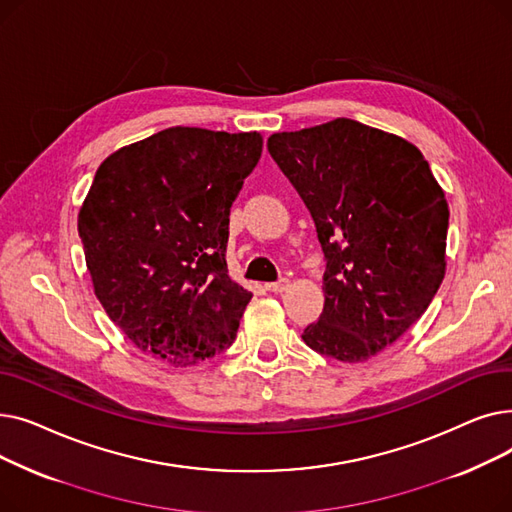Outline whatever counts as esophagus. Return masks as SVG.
<instances>
[{
	"label": "esophagus",
	"instance_id": "34e87169",
	"mask_svg": "<svg viewBox=\"0 0 512 512\" xmlns=\"http://www.w3.org/2000/svg\"><path fill=\"white\" fill-rule=\"evenodd\" d=\"M288 286H290V282H288L286 278H282V280H278V282H270V284H265V288L270 290V292H284Z\"/></svg>",
	"mask_w": 512,
	"mask_h": 512
}]
</instances>
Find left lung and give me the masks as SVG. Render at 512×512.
I'll list each match as a JSON object with an SVG mask.
<instances>
[{"mask_svg": "<svg viewBox=\"0 0 512 512\" xmlns=\"http://www.w3.org/2000/svg\"><path fill=\"white\" fill-rule=\"evenodd\" d=\"M267 151L297 188L326 259L315 353L359 363L425 313L446 270L448 203L421 151L357 120L276 132Z\"/></svg>", "mask_w": 512, "mask_h": 512, "instance_id": "1", "label": "left lung"}]
</instances>
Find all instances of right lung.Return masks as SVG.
<instances>
[{"label": "right lung", "instance_id": "obj_1", "mask_svg": "<svg viewBox=\"0 0 512 512\" xmlns=\"http://www.w3.org/2000/svg\"><path fill=\"white\" fill-rule=\"evenodd\" d=\"M259 132L174 126L112 153L78 213L105 313L143 353L197 365L224 353L253 294L228 276L230 207Z\"/></svg>", "mask_w": 512, "mask_h": 512}]
</instances>
